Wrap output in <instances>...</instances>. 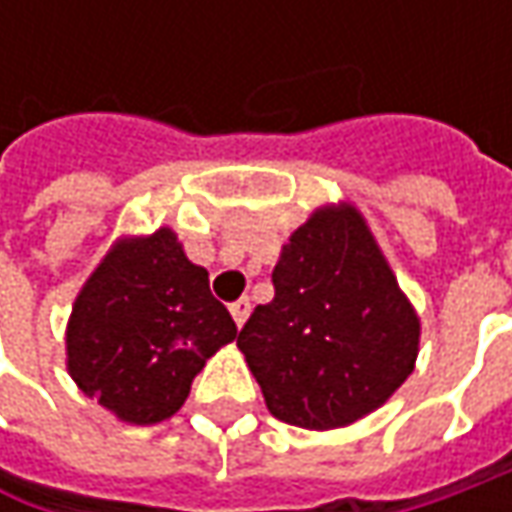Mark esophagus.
<instances>
[{
  "mask_svg": "<svg viewBox=\"0 0 512 512\" xmlns=\"http://www.w3.org/2000/svg\"><path fill=\"white\" fill-rule=\"evenodd\" d=\"M247 313H250V299L242 296V299H236L233 305H230V316H233V322L242 327L247 322Z\"/></svg>",
  "mask_w": 512,
  "mask_h": 512,
  "instance_id": "1",
  "label": "esophagus"
}]
</instances>
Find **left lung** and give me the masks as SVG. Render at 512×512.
<instances>
[{
    "mask_svg": "<svg viewBox=\"0 0 512 512\" xmlns=\"http://www.w3.org/2000/svg\"><path fill=\"white\" fill-rule=\"evenodd\" d=\"M273 290L236 344L276 419L344 427L413 373L419 319L356 210H316L282 247Z\"/></svg>",
    "mask_w": 512,
    "mask_h": 512,
    "instance_id": "left-lung-1",
    "label": "left lung"
}]
</instances>
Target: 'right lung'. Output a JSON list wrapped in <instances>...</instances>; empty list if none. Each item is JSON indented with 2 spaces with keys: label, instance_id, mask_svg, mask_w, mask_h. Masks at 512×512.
Here are the masks:
<instances>
[{
  "label": "right lung",
  "instance_id": "right-lung-1",
  "mask_svg": "<svg viewBox=\"0 0 512 512\" xmlns=\"http://www.w3.org/2000/svg\"><path fill=\"white\" fill-rule=\"evenodd\" d=\"M236 339L210 293L205 267L187 262L168 227L110 250L82 287L68 325V370L85 396L122 422L170 419L193 376Z\"/></svg>",
  "mask_w": 512,
  "mask_h": 512
}]
</instances>
